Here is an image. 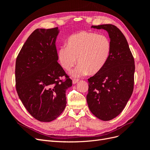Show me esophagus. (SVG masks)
<instances>
[{"instance_id":"1","label":"esophagus","mask_w":150,"mask_h":150,"mask_svg":"<svg viewBox=\"0 0 150 150\" xmlns=\"http://www.w3.org/2000/svg\"><path fill=\"white\" fill-rule=\"evenodd\" d=\"M78 81H79V79H72V83L75 84L78 83Z\"/></svg>"}]
</instances>
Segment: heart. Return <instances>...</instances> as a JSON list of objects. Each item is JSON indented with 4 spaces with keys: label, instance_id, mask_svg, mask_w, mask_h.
I'll return each mask as SVG.
<instances>
[{
    "label": "heart",
    "instance_id": "obj_1",
    "mask_svg": "<svg viewBox=\"0 0 150 150\" xmlns=\"http://www.w3.org/2000/svg\"><path fill=\"white\" fill-rule=\"evenodd\" d=\"M111 52V44L106 36L88 31H80L71 35L66 47L57 51L61 67L69 70L77 62L78 66L70 72L71 76L81 77L100 71L107 63Z\"/></svg>",
    "mask_w": 150,
    "mask_h": 150
}]
</instances>
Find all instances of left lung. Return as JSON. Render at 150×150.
Here are the masks:
<instances>
[{
	"mask_svg": "<svg viewBox=\"0 0 150 150\" xmlns=\"http://www.w3.org/2000/svg\"><path fill=\"white\" fill-rule=\"evenodd\" d=\"M91 28L107 31L111 52L103 69L88 79L86 100L95 116L110 121L123 110L133 93L134 61L126 38L117 27L103 24Z\"/></svg>",
	"mask_w": 150,
	"mask_h": 150,
	"instance_id": "1",
	"label": "left lung"
}]
</instances>
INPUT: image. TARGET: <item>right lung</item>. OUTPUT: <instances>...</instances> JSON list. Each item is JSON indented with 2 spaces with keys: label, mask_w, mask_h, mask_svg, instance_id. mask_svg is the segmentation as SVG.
I'll return each instance as SVG.
<instances>
[{
  "label": "right lung",
  "mask_w": 150,
  "mask_h": 150,
  "mask_svg": "<svg viewBox=\"0 0 150 150\" xmlns=\"http://www.w3.org/2000/svg\"><path fill=\"white\" fill-rule=\"evenodd\" d=\"M60 30L37 29L26 40L16 62V90L22 104L35 119L50 122L66 106V90L72 80L57 62L56 41ZM65 75L62 82L60 78Z\"/></svg>",
  "instance_id": "1"
}]
</instances>
